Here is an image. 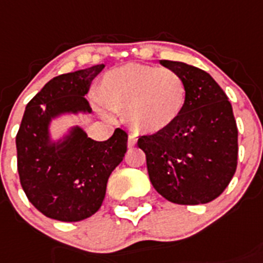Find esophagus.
<instances>
[{"label": "esophagus", "mask_w": 263, "mask_h": 263, "mask_svg": "<svg viewBox=\"0 0 263 263\" xmlns=\"http://www.w3.org/2000/svg\"><path fill=\"white\" fill-rule=\"evenodd\" d=\"M136 143H137L136 135H129V136H128V146H129V148H132V146L136 145Z\"/></svg>", "instance_id": "34e87169"}]
</instances>
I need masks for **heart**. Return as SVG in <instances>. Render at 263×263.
I'll use <instances>...</instances> for the list:
<instances>
[{"mask_svg":"<svg viewBox=\"0 0 263 263\" xmlns=\"http://www.w3.org/2000/svg\"><path fill=\"white\" fill-rule=\"evenodd\" d=\"M98 101L110 110H124V119L139 134H158L180 117L187 88L170 68L128 63L105 73Z\"/></svg>","mask_w":263,"mask_h":263,"instance_id":"b5f03b06","label":"heart"}]
</instances>
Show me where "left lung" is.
Returning <instances> with one entry per match:
<instances>
[{
  "label": "left lung",
  "instance_id": "8db88e82",
  "mask_svg": "<svg viewBox=\"0 0 263 263\" xmlns=\"http://www.w3.org/2000/svg\"><path fill=\"white\" fill-rule=\"evenodd\" d=\"M176 71L187 88L185 106L167 129L141 136L154 190L179 205L215 200L237 166V127L232 106L206 71L175 61H159Z\"/></svg>",
  "mask_w": 263,
  "mask_h": 263
}]
</instances>
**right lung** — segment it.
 Instances as JSON below:
<instances>
[{
    "label": "right lung",
    "instance_id": "1",
    "mask_svg": "<svg viewBox=\"0 0 263 263\" xmlns=\"http://www.w3.org/2000/svg\"><path fill=\"white\" fill-rule=\"evenodd\" d=\"M105 65L62 73L49 80L27 104L18 135V173L29 202L45 217L79 222L102 205L107 180L123 161L127 134L117 128L106 141H95L79 126L53 140L50 124L66 114H90L84 97Z\"/></svg>",
    "mask_w": 263,
    "mask_h": 263
}]
</instances>
